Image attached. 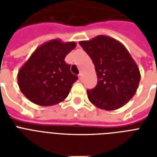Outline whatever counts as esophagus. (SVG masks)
Listing matches in <instances>:
<instances>
[{"label": "esophagus", "mask_w": 157, "mask_h": 157, "mask_svg": "<svg viewBox=\"0 0 157 157\" xmlns=\"http://www.w3.org/2000/svg\"><path fill=\"white\" fill-rule=\"evenodd\" d=\"M78 77H79V79L81 80H81H82V77H83V75H82V73H81V72L78 75Z\"/></svg>", "instance_id": "1"}]
</instances>
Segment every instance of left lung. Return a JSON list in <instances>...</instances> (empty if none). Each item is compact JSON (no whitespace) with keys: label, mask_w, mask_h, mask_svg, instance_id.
I'll return each instance as SVG.
<instances>
[{"label":"left lung","mask_w":157,"mask_h":157,"mask_svg":"<svg viewBox=\"0 0 157 157\" xmlns=\"http://www.w3.org/2000/svg\"><path fill=\"white\" fill-rule=\"evenodd\" d=\"M79 44L92 59L98 77L97 86L87 90L90 103L107 111L126 104L136 93L141 76L124 45L103 35Z\"/></svg>","instance_id":"left-lung-1"}]
</instances>
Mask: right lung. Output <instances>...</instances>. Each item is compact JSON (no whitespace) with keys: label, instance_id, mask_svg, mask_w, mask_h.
I'll return each instance as SVG.
<instances>
[{"label":"right lung","instance_id":"right-lung-1","mask_svg":"<svg viewBox=\"0 0 157 157\" xmlns=\"http://www.w3.org/2000/svg\"><path fill=\"white\" fill-rule=\"evenodd\" d=\"M76 46L73 41L54 39L36 49L18 73V85L26 98L45 107L67 97L78 77L71 73V66L64 59Z\"/></svg>","mask_w":157,"mask_h":157}]
</instances>
